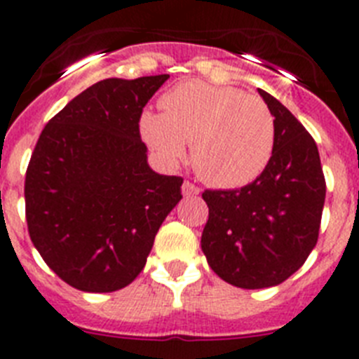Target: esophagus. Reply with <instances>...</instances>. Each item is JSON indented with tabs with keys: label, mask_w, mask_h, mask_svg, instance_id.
Segmentation results:
<instances>
[{
	"label": "esophagus",
	"mask_w": 359,
	"mask_h": 359,
	"mask_svg": "<svg viewBox=\"0 0 359 359\" xmlns=\"http://www.w3.org/2000/svg\"><path fill=\"white\" fill-rule=\"evenodd\" d=\"M183 194L185 196H198L199 194V187L194 185V183H190V182H185L183 183Z\"/></svg>",
	"instance_id": "1"
}]
</instances>
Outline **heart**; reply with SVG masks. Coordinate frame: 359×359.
Here are the masks:
<instances>
[{"label": "heart", "mask_w": 359, "mask_h": 359, "mask_svg": "<svg viewBox=\"0 0 359 359\" xmlns=\"http://www.w3.org/2000/svg\"><path fill=\"white\" fill-rule=\"evenodd\" d=\"M161 115L145 113V142L167 161H180L192 144V167L221 189L253 182L271 160L275 120L261 97L236 88L190 81L161 97Z\"/></svg>", "instance_id": "1"}]
</instances>
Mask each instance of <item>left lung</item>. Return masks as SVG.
I'll list each match as a JSON object with an SVG mask.
<instances>
[{
  "label": "left lung",
  "mask_w": 359,
  "mask_h": 359,
  "mask_svg": "<svg viewBox=\"0 0 359 359\" xmlns=\"http://www.w3.org/2000/svg\"><path fill=\"white\" fill-rule=\"evenodd\" d=\"M275 116L271 160L255 182L205 190L201 250L217 277L243 290L282 284L318 241L325 177L316 142L277 98L259 90Z\"/></svg>",
  "instance_id": "left-lung-1"
}]
</instances>
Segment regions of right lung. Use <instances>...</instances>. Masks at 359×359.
I'll return each mask as SVG.
<instances>
[{
	"label": "right lung",
	"mask_w": 359,
	"mask_h": 359,
	"mask_svg": "<svg viewBox=\"0 0 359 359\" xmlns=\"http://www.w3.org/2000/svg\"><path fill=\"white\" fill-rule=\"evenodd\" d=\"M167 79L90 86L44 126L32 152L28 233L48 268L75 290L129 286L182 199L183 177L154 172L140 136L142 111Z\"/></svg>",
	"instance_id": "right-lung-1"
}]
</instances>
